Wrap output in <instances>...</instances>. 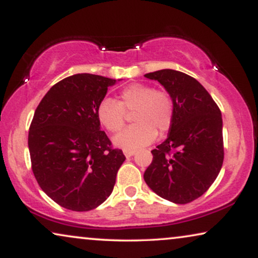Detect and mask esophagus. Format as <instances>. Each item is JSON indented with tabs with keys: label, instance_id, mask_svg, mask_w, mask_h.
Returning <instances> with one entry per match:
<instances>
[{
	"label": "esophagus",
	"instance_id": "obj_1",
	"mask_svg": "<svg viewBox=\"0 0 258 258\" xmlns=\"http://www.w3.org/2000/svg\"><path fill=\"white\" fill-rule=\"evenodd\" d=\"M123 154H124L125 157H132L134 154H135V150H124L123 151Z\"/></svg>",
	"mask_w": 258,
	"mask_h": 258
}]
</instances>
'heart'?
<instances>
[{
  "label": "heart",
  "instance_id": "1",
  "mask_svg": "<svg viewBox=\"0 0 258 258\" xmlns=\"http://www.w3.org/2000/svg\"><path fill=\"white\" fill-rule=\"evenodd\" d=\"M118 102L103 98L97 107V118L108 132L117 133L125 124L126 112L135 111V124L115 136L114 144L124 150H136L154 142L157 132L165 134L174 122L175 107L170 94L153 86L134 83L119 91Z\"/></svg>",
  "mask_w": 258,
  "mask_h": 258
}]
</instances>
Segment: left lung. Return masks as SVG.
Here are the masks:
<instances>
[{
  "instance_id": "left-lung-1",
  "label": "left lung",
  "mask_w": 258,
  "mask_h": 258,
  "mask_svg": "<svg viewBox=\"0 0 258 258\" xmlns=\"http://www.w3.org/2000/svg\"><path fill=\"white\" fill-rule=\"evenodd\" d=\"M144 76L158 81L175 107L168 139L151 151L144 181L162 199L189 203L210 188L223 164L221 110L202 84L184 73L163 69Z\"/></svg>"
}]
</instances>
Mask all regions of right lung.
I'll return each mask as SVG.
<instances>
[{"label":"right lung","mask_w":258,"mask_h":258,"mask_svg":"<svg viewBox=\"0 0 258 258\" xmlns=\"http://www.w3.org/2000/svg\"><path fill=\"white\" fill-rule=\"evenodd\" d=\"M115 83L76 74L52 86L35 110L28 136L31 169L41 189L66 209L88 211L103 203L125 160L97 118L98 104Z\"/></svg>","instance_id":"right-lung-1"}]
</instances>
